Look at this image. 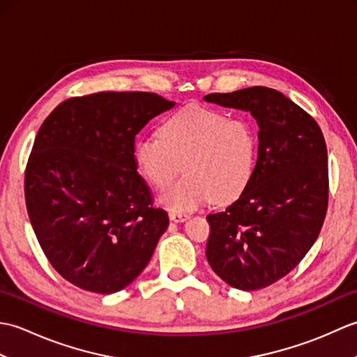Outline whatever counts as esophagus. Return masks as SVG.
I'll list each match as a JSON object with an SVG mask.
<instances>
[{
  "instance_id": "1",
  "label": "esophagus",
  "mask_w": 357,
  "mask_h": 357,
  "mask_svg": "<svg viewBox=\"0 0 357 357\" xmlns=\"http://www.w3.org/2000/svg\"><path fill=\"white\" fill-rule=\"evenodd\" d=\"M169 218H170V221H173V222H184L188 219V215L181 213V211H170Z\"/></svg>"
}]
</instances>
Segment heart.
<instances>
[{"mask_svg": "<svg viewBox=\"0 0 357 357\" xmlns=\"http://www.w3.org/2000/svg\"><path fill=\"white\" fill-rule=\"evenodd\" d=\"M255 126L244 116L204 105H187L165 121L161 135L135 144V161L151 184L164 188L178 174L185 176L161 196L172 210H192L211 199L229 202L248 184L256 162Z\"/></svg>", "mask_w": 357, "mask_h": 357, "instance_id": "obj_1", "label": "heart"}]
</instances>
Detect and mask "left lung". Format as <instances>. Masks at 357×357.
Instances as JSON below:
<instances>
[{
  "instance_id": "obj_1",
  "label": "left lung",
  "mask_w": 357,
  "mask_h": 357,
  "mask_svg": "<svg viewBox=\"0 0 357 357\" xmlns=\"http://www.w3.org/2000/svg\"><path fill=\"white\" fill-rule=\"evenodd\" d=\"M208 102L252 113L259 126L248 184L219 213L207 216V261L239 290L275 284L319 236L328 208V156L313 116L268 87L210 93Z\"/></svg>"
}]
</instances>
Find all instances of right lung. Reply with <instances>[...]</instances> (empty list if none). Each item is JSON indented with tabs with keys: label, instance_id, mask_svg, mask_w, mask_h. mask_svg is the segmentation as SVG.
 Wrapping results in <instances>:
<instances>
[{
	"label": "right lung",
	"instance_id": "add662e5",
	"mask_svg": "<svg viewBox=\"0 0 357 357\" xmlns=\"http://www.w3.org/2000/svg\"><path fill=\"white\" fill-rule=\"evenodd\" d=\"M173 105L149 92H98L44 119L26 165V206L44 255L70 284L110 294L146 268L169 215L136 172L135 138Z\"/></svg>",
	"mask_w": 357,
	"mask_h": 357
}]
</instances>
